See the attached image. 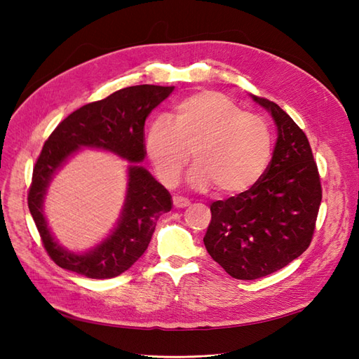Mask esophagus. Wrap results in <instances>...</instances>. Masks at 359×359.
Returning a JSON list of instances; mask_svg holds the SVG:
<instances>
[{
    "mask_svg": "<svg viewBox=\"0 0 359 359\" xmlns=\"http://www.w3.org/2000/svg\"><path fill=\"white\" fill-rule=\"evenodd\" d=\"M189 205H190V201L186 198H181V196L173 198V206H175V208H187Z\"/></svg>",
    "mask_w": 359,
    "mask_h": 359,
    "instance_id": "obj_1",
    "label": "esophagus"
}]
</instances>
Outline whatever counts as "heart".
<instances>
[{"instance_id":"b5f03b06","label":"heart","mask_w":359,"mask_h":359,"mask_svg":"<svg viewBox=\"0 0 359 359\" xmlns=\"http://www.w3.org/2000/svg\"><path fill=\"white\" fill-rule=\"evenodd\" d=\"M147 154L157 177L175 186L190 160L189 184L196 190L212 186L224 196L252 189L273 154V135L262 116L243 112L219 91H201L177 103L173 121L154 116L145 130Z\"/></svg>"}]
</instances>
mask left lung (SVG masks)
<instances>
[{
  "instance_id": "left-lung-1",
  "label": "left lung",
  "mask_w": 359,
  "mask_h": 359,
  "mask_svg": "<svg viewBox=\"0 0 359 359\" xmlns=\"http://www.w3.org/2000/svg\"><path fill=\"white\" fill-rule=\"evenodd\" d=\"M252 99L274 119L273 158L252 189L212 202L203 236L206 252L238 280L273 274L306 252L322 201L307 136L278 104Z\"/></svg>"
}]
</instances>
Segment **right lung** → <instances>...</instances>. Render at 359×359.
Segmentation results:
<instances>
[{"label": "right lung", "instance_id": "1", "mask_svg": "<svg viewBox=\"0 0 359 359\" xmlns=\"http://www.w3.org/2000/svg\"><path fill=\"white\" fill-rule=\"evenodd\" d=\"M173 86L136 85L103 100L79 107L53 130L32 170L28 208L58 266L88 278L123 274L145 253L156 222L172 208V196L140 161L145 160V119L168 99ZM83 147L104 150L128 161L125 205L114 229L94 248L73 252L53 236L44 214V199L53 177Z\"/></svg>", "mask_w": 359, "mask_h": 359}]
</instances>
